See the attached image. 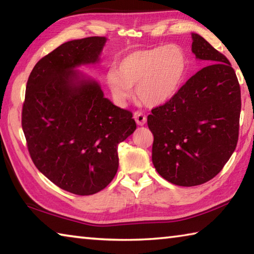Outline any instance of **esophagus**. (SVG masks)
<instances>
[{
	"mask_svg": "<svg viewBox=\"0 0 254 254\" xmlns=\"http://www.w3.org/2000/svg\"><path fill=\"white\" fill-rule=\"evenodd\" d=\"M133 118H134L137 126H144L145 122H147V117L140 111H135L134 113H133Z\"/></svg>",
	"mask_w": 254,
	"mask_h": 254,
	"instance_id": "34e87169",
	"label": "esophagus"
}]
</instances>
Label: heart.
Returning a JSON list of instances; mask_svg holds the SVG:
<instances>
[{
  "label": "heart",
  "mask_w": 254,
  "mask_h": 254,
  "mask_svg": "<svg viewBox=\"0 0 254 254\" xmlns=\"http://www.w3.org/2000/svg\"><path fill=\"white\" fill-rule=\"evenodd\" d=\"M188 71L186 51L178 45L131 51L119 59L106 74L113 96L124 102L136 86V96L149 106L171 100L182 87Z\"/></svg>",
  "instance_id": "obj_1"
}]
</instances>
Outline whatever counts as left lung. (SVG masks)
<instances>
[{
  "label": "left lung",
  "mask_w": 254,
  "mask_h": 254,
  "mask_svg": "<svg viewBox=\"0 0 254 254\" xmlns=\"http://www.w3.org/2000/svg\"><path fill=\"white\" fill-rule=\"evenodd\" d=\"M191 51L208 66L148 115L152 162L169 183L190 187L213 179L229 161L239 139L241 89L224 55L191 33Z\"/></svg>",
  "instance_id": "8db88e82"
}]
</instances>
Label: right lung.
Masks as SVG:
<instances>
[{
  "label": "right lung",
  "instance_id": "add662e5",
  "mask_svg": "<svg viewBox=\"0 0 254 254\" xmlns=\"http://www.w3.org/2000/svg\"><path fill=\"white\" fill-rule=\"evenodd\" d=\"M105 37L65 42L29 76L22 128L34 166L64 190L101 191L119 168L118 145L136 128L132 112L104 97L95 80L74 68L98 62Z\"/></svg>",
  "mask_w": 254,
  "mask_h": 254
}]
</instances>
